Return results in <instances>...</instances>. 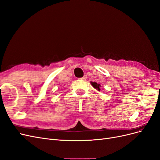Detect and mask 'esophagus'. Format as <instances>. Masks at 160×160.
<instances>
[{"mask_svg": "<svg viewBox=\"0 0 160 160\" xmlns=\"http://www.w3.org/2000/svg\"><path fill=\"white\" fill-rule=\"evenodd\" d=\"M87 78H88V77H87V76H86V75H84L83 77H81V78H80V79H82V80H86V79H87Z\"/></svg>", "mask_w": 160, "mask_h": 160, "instance_id": "34e87169", "label": "esophagus"}]
</instances>
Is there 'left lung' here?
<instances>
[{
	"mask_svg": "<svg viewBox=\"0 0 160 160\" xmlns=\"http://www.w3.org/2000/svg\"><path fill=\"white\" fill-rule=\"evenodd\" d=\"M91 85L93 87V88L96 89V90H98V91H100L101 90V89H100V88H101V85L100 84H99V83H97L96 82H91Z\"/></svg>",
	"mask_w": 160,
	"mask_h": 160,
	"instance_id": "1",
	"label": "left lung"
}]
</instances>
